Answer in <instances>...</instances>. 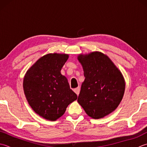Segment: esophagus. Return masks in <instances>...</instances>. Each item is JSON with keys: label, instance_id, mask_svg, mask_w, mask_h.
I'll list each match as a JSON object with an SVG mask.
<instances>
[{"label": "esophagus", "instance_id": "1", "mask_svg": "<svg viewBox=\"0 0 147 147\" xmlns=\"http://www.w3.org/2000/svg\"><path fill=\"white\" fill-rule=\"evenodd\" d=\"M80 88H79V87H78V88H75V89H74V92L76 94L77 96H78V95H79V94H80Z\"/></svg>", "mask_w": 147, "mask_h": 147}]
</instances>
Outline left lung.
Here are the masks:
<instances>
[{
  "label": "left lung",
  "instance_id": "8db88e82",
  "mask_svg": "<svg viewBox=\"0 0 147 147\" xmlns=\"http://www.w3.org/2000/svg\"><path fill=\"white\" fill-rule=\"evenodd\" d=\"M85 80L78 102L94 119H102L116 110L124 94L122 74L111 60L100 51L79 54Z\"/></svg>",
  "mask_w": 147,
  "mask_h": 147
}]
</instances>
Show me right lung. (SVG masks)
<instances>
[{"instance_id": "right-lung-1", "label": "right lung", "mask_w": 147, "mask_h": 147, "mask_svg": "<svg viewBox=\"0 0 147 147\" xmlns=\"http://www.w3.org/2000/svg\"><path fill=\"white\" fill-rule=\"evenodd\" d=\"M68 58V54H47L25 74L23 87L26 99L32 109L46 120L55 121L77 99L67 79L60 73Z\"/></svg>"}]
</instances>
